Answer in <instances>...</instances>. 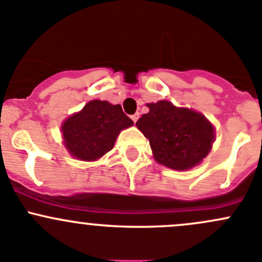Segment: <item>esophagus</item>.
<instances>
[{
  "label": "esophagus",
  "instance_id": "esophagus-1",
  "mask_svg": "<svg viewBox=\"0 0 262 262\" xmlns=\"http://www.w3.org/2000/svg\"><path fill=\"white\" fill-rule=\"evenodd\" d=\"M130 118H132V120L134 121V123H137V120H138V119H139V113H136V114L132 115Z\"/></svg>",
  "mask_w": 262,
  "mask_h": 262
}]
</instances>
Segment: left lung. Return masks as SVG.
<instances>
[{
  "mask_svg": "<svg viewBox=\"0 0 262 262\" xmlns=\"http://www.w3.org/2000/svg\"><path fill=\"white\" fill-rule=\"evenodd\" d=\"M147 106L149 112L136 125L149 141L158 163L173 170H189L207 157L214 129L204 115L176 107L166 100Z\"/></svg>",
  "mask_w": 262,
  "mask_h": 262,
  "instance_id": "1",
  "label": "left lung"
}]
</instances>
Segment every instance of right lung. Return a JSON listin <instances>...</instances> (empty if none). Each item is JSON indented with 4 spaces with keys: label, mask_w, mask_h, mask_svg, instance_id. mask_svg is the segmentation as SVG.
Returning <instances> with one entry per match:
<instances>
[{
    "label": "right lung",
    "mask_w": 262,
    "mask_h": 262,
    "mask_svg": "<svg viewBox=\"0 0 262 262\" xmlns=\"http://www.w3.org/2000/svg\"><path fill=\"white\" fill-rule=\"evenodd\" d=\"M130 125L133 120L124 114L120 105L94 100L63 123L62 133L73 157L94 161L109 152L120 130Z\"/></svg>",
    "instance_id": "right-lung-1"
}]
</instances>
